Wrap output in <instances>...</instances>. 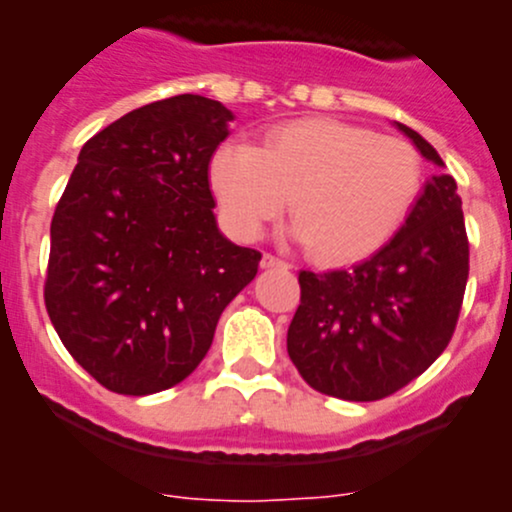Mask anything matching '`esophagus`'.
Instances as JSON below:
<instances>
[{
	"label": "esophagus",
	"instance_id": "obj_1",
	"mask_svg": "<svg viewBox=\"0 0 512 512\" xmlns=\"http://www.w3.org/2000/svg\"><path fill=\"white\" fill-rule=\"evenodd\" d=\"M262 267H265V270H270V267H282V270H289V262L280 260V257H275L272 252H265V255H262Z\"/></svg>",
	"mask_w": 512,
	"mask_h": 512
}]
</instances>
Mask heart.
Wrapping results in <instances>:
<instances>
[{"instance_id": "1", "label": "heart", "mask_w": 512, "mask_h": 512, "mask_svg": "<svg viewBox=\"0 0 512 512\" xmlns=\"http://www.w3.org/2000/svg\"><path fill=\"white\" fill-rule=\"evenodd\" d=\"M208 173L225 223L240 240L260 235L292 198V235L327 265L379 252L421 190V160L409 143L332 118L282 123L262 148L225 143Z\"/></svg>"}]
</instances>
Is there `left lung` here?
<instances>
[{"instance_id": "left-lung-1", "label": "left lung", "mask_w": 512, "mask_h": 512, "mask_svg": "<svg viewBox=\"0 0 512 512\" xmlns=\"http://www.w3.org/2000/svg\"><path fill=\"white\" fill-rule=\"evenodd\" d=\"M423 158L436 148L396 123ZM468 282V237L456 180H426L406 223L352 270L299 272V307L287 329L292 364L312 389L344 401H379L421 376L448 347Z\"/></svg>"}]
</instances>
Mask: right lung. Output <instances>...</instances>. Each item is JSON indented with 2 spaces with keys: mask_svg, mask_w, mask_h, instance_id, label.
Segmentation results:
<instances>
[{
  "mask_svg": "<svg viewBox=\"0 0 512 512\" xmlns=\"http://www.w3.org/2000/svg\"><path fill=\"white\" fill-rule=\"evenodd\" d=\"M227 111L180 94L126 113L84 143L51 220L44 302L69 354L108 391L180 384L262 255L218 230L210 158Z\"/></svg>",
  "mask_w": 512,
  "mask_h": 512,
  "instance_id": "right-lung-1",
  "label": "right lung"
}]
</instances>
